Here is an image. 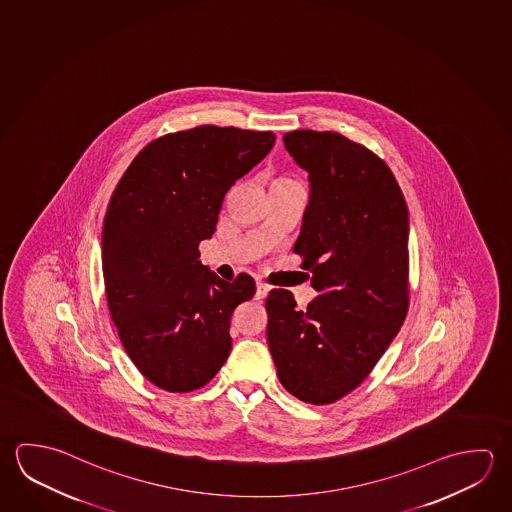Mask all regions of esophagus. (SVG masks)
<instances>
[{"label":"esophagus","mask_w":512,"mask_h":512,"mask_svg":"<svg viewBox=\"0 0 512 512\" xmlns=\"http://www.w3.org/2000/svg\"><path fill=\"white\" fill-rule=\"evenodd\" d=\"M269 287L266 284H262V282H257V291H255V298L257 300H264L266 296H268Z\"/></svg>","instance_id":"34e87169"}]
</instances>
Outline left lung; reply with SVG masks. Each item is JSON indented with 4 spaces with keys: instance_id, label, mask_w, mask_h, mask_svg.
I'll return each mask as SVG.
<instances>
[{
    "instance_id": "1",
    "label": "left lung",
    "mask_w": 512,
    "mask_h": 512,
    "mask_svg": "<svg viewBox=\"0 0 512 512\" xmlns=\"http://www.w3.org/2000/svg\"><path fill=\"white\" fill-rule=\"evenodd\" d=\"M309 176L295 253L318 296L296 309L287 289L266 300L278 381L311 404L352 392L376 367L408 311V207L394 174L363 145L311 129L284 135Z\"/></svg>"
}]
</instances>
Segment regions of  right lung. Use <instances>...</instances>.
<instances>
[{
	"mask_svg": "<svg viewBox=\"0 0 512 512\" xmlns=\"http://www.w3.org/2000/svg\"><path fill=\"white\" fill-rule=\"evenodd\" d=\"M269 131L199 126L154 140L127 167L102 228L109 313L136 368L169 392L207 385L232 350L230 318L255 282L201 264L226 192L273 149Z\"/></svg>",
	"mask_w": 512,
	"mask_h": 512,
	"instance_id": "obj_1",
	"label": "right lung"
}]
</instances>
